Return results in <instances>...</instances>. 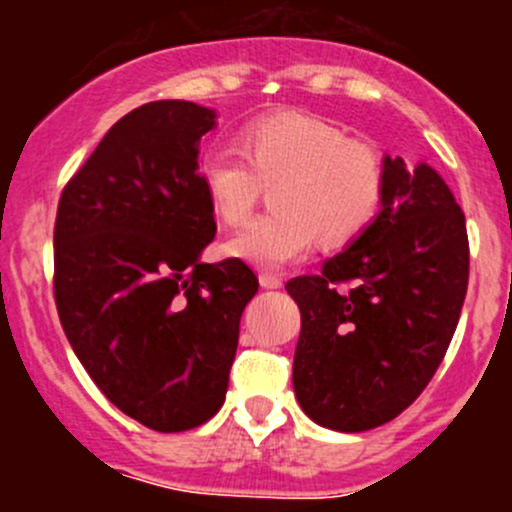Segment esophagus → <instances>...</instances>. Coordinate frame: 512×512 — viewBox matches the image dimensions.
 <instances>
[{"label": "esophagus", "mask_w": 512, "mask_h": 512, "mask_svg": "<svg viewBox=\"0 0 512 512\" xmlns=\"http://www.w3.org/2000/svg\"><path fill=\"white\" fill-rule=\"evenodd\" d=\"M260 285L265 289H280L282 287V277L272 275V272H260Z\"/></svg>", "instance_id": "esophagus-1"}]
</instances>
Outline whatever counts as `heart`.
Wrapping results in <instances>:
<instances>
[{
	"mask_svg": "<svg viewBox=\"0 0 512 512\" xmlns=\"http://www.w3.org/2000/svg\"><path fill=\"white\" fill-rule=\"evenodd\" d=\"M205 193L225 223H242L265 185L275 213L227 240V255L262 270L299 260L314 247H339L369 227L384 200L381 153L342 128L299 111L255 118L240 131V153L213 148L200 163Z\"/></svg>",
	"mask_w": 512,
	"mask_h": 512,
	"instance_id": "heart-1",
	"label": "heart"
}]
</instances>
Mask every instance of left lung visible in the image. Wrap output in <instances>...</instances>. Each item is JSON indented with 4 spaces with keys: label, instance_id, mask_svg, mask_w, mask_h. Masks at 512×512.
<instances>
[{
    "label": "left lung",
    "instance_id": "left-lung-1",
    "mask_svg": "<svg viewBox=\"0 0 512 512\" xmlns=\"http://www.w3.org/2000/svg\"><path fill=\"white\" fill-rule=\"evenodd\" d=\"M384 170L374 223L319 275L287 282L302 312L294 394L312 421L344 433L389 423L421 396L468 289L466 215L441 175L404 158Z\"/></svg>",
    "mask_w": 512,
    "mask_h": 512
}]
</instances>
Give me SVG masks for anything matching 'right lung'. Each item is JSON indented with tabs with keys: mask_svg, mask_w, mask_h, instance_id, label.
<instances>
[{
	"mask_svg": "<svg viewBox=\"0 0 512 512\" xmlns=\"http://www.w3.org/2000/svg\"><path fill=\"white\" fill-rule=\"evenodd\" d=\"M210 108L151 101L113 123L64 185L54 299L84 369L123 414L160 433L210 421L225 401L257 275L203 265L215 208L198 170Z\"/></svg>",
	"mask_w": 512,
	"mask_h": 512,
	"instance_id": "obj_1",
	"label": "right lung"
}]
</instances>
